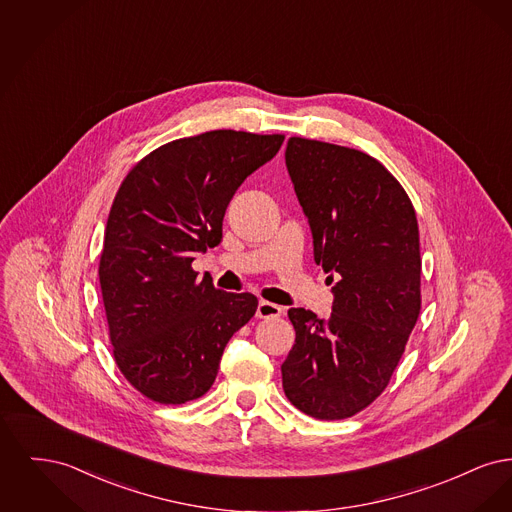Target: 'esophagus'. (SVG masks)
<instances>
[{
    "label": "esophagus",
    "instance_id": "obj_1",
    "mask_svg": "<svg viewBox=\"0 0 512 512\" xmlns=\"http://www.w3.org/2000/svg\"><path fill=\"white\" fill-rule=\"evenodd\" d=\"M282 315V307L276 305V303H270V301H259L257 305V317L259 318H276Z\"/></svg>",
    "mask_w": 512,
    "mask_h": 512
}]
</instances>
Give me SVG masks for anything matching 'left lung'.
Here are the masks:
<instances>
[{"instance_id":"1","label":"left lung","mask_w":512,"mask_h":512,"mask_svg":"<svg viewBox=\"0 0 512 512\" xmlns=\"http://www.w3.org/2000/svg\"><path fill=\"white\" fill-rule=\"evenodd\" d=\"M286 167L309 220L315 263L334 282L332 315L290 309L295 343L282 386L299 411L341 420L363 411L399 363L420 313L413 203L359 149L290 138Z\"/></svg>"}]
</instances>
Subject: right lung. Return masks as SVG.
Segmentation results:
<instances>
[{"mask_svg":"<svg viewBox=\"0 0 512 512\" xmlns=\"http://www.w3.org/2000/svg\"><path fill=\"white\" fill-rule=\"evenodd\" d=\"M282 142L236 130L180 138L144 157L115 195L99 284L117 366L151 401L207 393L226 343L255 315V295L217 290L192 263L222 242L230 199Z\"/></svg>","mask_w":512,"mask_h":512,"instance_id":"right-lung-1","label":"right lung"}]
</instances>
